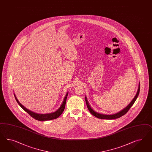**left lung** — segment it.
Wrapping results in <instances>:
<instances>
[{
	"instance_id": "left-lung-1",
	"label": "left lung",
	"mask_w": 152,
	"mask_h": 152,
	"mask_svg": "<svg viewBox=\"0 0 152 152\" xmlns=\"http://www.w3.org/2000/svg\"><path fill=\"white\" fill-rule=\"evenodd\" d=\"M140 84L139 85V87H138V90L137 91V93L135 96L134 98L133 99V100L130 103L127 107H126L124 109H123V110L120 111L118 113H117L114 115H102V114H99V113H97L96 112H94L90 107V106L89 105L88 102L87 100L86 97H85V101H86V103L87 107V108L88 109L89 111L91 113L92 115H94L96 117L99 118V119H116L119 118L121 117H122L123 115H125L126 113H127L128 111H129V110L131 108V107L133 106V104H134V103L135 102V100L137 99L139 94H140Z\"/></svg>"
}]
</instances>
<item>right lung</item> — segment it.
Returning <instances> with one entry per match:
<instances>
[{
	"label": "right lung",
	"mask_w": 152,
	"mask_h": 152,
	"mask_svg": "<svg viewBox=\"0 0 152 152\" xmlns=\"http://www.w3.org/2000/svg\"><path fill=\"white\" fill-rule=\"evenodd\" d=\"M68 93H67V94H66L65 97L64 98V101L62 102L61 107L59 108V109H58V111L51 113H49V114H37L36 113L33 112L31 111H29V110L26 109L25 107H24L19 102L17 99V97L15 96V98L17 101V102L19 104V105L20 106L25 112H26L28 114H29L31 117H32L34 119H37V121H49V120H51V119H56L58 118L60 115H61L63 112V111H64L65 107L66 102V99H67V96Z\"/></svg>",
	"instance_id": "1"
}]
</instances>
